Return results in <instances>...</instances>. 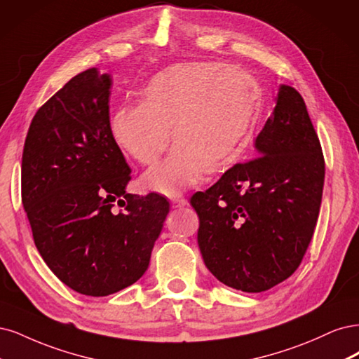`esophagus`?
<instances>
[{"mask_svg": "<svg viewBox=\"0 0 359 359\" xmlns=\"http://www.w3.org/2000/svg\"><path fill=\"white\" fill-rule=\"evenodd\" d=\"M171 201H172V204H175L176 207H183V205L188 204V200L184 198V196H182V195H175L171 198Z\"/></svg>", "mask_w": 359, "mask_h": 359, "instance_id": "34e87169", "label": "esophagus"}]
</instances>
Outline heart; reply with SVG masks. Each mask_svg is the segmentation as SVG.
<instances>
[{
    "label": "heart",
    "instance_id": "1",
    "mask_svg": "<svg viewBox=\"0 0 359 359\" xmlns=\"http://www.w3.org/2000/svg\"><path fill=\"white\" fill-rule=\"evenodd\" d=\"M140 101L114 109L110 133L137 163L154 165L172 142L163 164L143 183L165 194L187 188L203 172L224 170L245 150L261 107L262 90L250 73L225 62L177 64L143 86Z\"/></svg>",
    "mask_w": 359,
    "mask_h": 359
}]
</instances>
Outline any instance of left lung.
<instances>
[{"instance_id":"8db88e82","label":"left lung","mask_w":359,"mask_h":359,"mask_svg":"<svg viewBox=\"0 0 359 359\" xmlns=\"http://www.w3.org/2000/svg\"><path fill=\"white\" fill-rule=\"evenodd\" d=\"M258 155L195 192L198 246L219 282L262 292L302 264L318 222L325 159L303 97L280 86L255 142Z\"/></svg>"}]
</instances>
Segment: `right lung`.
Segmentation results:
<instances>
[{"label": "right lung", "instance_id": "obj_1", "mask_svg": "<svg viewBox=\"0 0 359 359\" xmlns=\"http://www.w3.org/2000/svg\"><path fill=\"white\" fill-rule=\"evenodd\" d=\"M110 76H74L32 118L22 204L34 243L73 291L106 297L135 283L170 210L164 195L126 194L133 177L110 133Z\"/></svg>", "mask_w": 359, "mask_h": 359}]
</instances>
